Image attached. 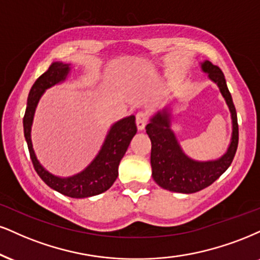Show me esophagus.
Wrapping results in <instances>:
<instances>
[{"instance_id": "1", "label": "esophagus", "mask_w": 260, "mask_h": 260, "mask_svg": "<svg viewBox=\"0 0 260 260\" xmlns=\"http://www.w3.org/2000/svg\"><path fill=\"white\" fill-rule=\"evenodd\" d=\"M147 123H148V115L145 112H139L136 114V126L139 131L145 130Z\"/></svg>"}]
</instances>
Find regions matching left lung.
I'll list each match as a JSON object with an SVG mask.
<instances>
[{
  "label": "left lung",
  "instance_id": "obj_1",
  "mask_svg": "<svg viewBox=\"0 0 260 260\" xmlns=\"http://www.w3.org/2000/svg\"><path fill=\"white\" fill-rule=\"evenodd\" d=\"M203 72L216 83L228 105L232 114V139L228 149L218 159L199 161L183 152L171 127L172 108L169 106L156 112L147 124L146 133L152 142L150 165L152 176L156 184L176 193L191 194L208 187L219 178L232 164L239 143V125L235 106L230 95L225 78L219 67L207 60L200 63Z\"/></svg>",
  "mask_w": 260,
  "mask_h": 260
}]
</instances>
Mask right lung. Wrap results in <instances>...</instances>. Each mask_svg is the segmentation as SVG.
<instances>
[{"label":"right lung","instance_id":"add662e5","mask_svg":"<svg viewBox=\"0 0 260 260\" xmlns=\"http://www.w3.org/2000/svg\"><path fill=\"white\" fill-rule=\"evenodd\" d=\"M70 71H71V63L55 61L43 75L38 77L28 92L27 107L22 123H24V135L32 164L42 181L48 187L66 197L82 199L99 195L112 187L118 177V166H119L120 160L126 152L133 137L136 135L137 127L135 115H129L115 121L108 130L101 149L99 150L94 160L78 174L70 176V177H59L44 169L38 161L34 147H32L31 126L34 115L44 91L59 83L65 82Z\"/></svg>","mask_w":260,"mask_h":260}]
</instances>
